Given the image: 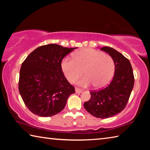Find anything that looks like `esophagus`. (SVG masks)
<instances>
[{"label": "esophagus", "mask_w": 150, "mask_h": 150, "mask_svg": "<svg viewBox=\"0 0 150 150\" xmlns=\"http://www.w3.org/2000/svg\"><path fill=\"white\" fill-rule=\"evenodd\" d=\"M75 93H81L83 92V90L82 89H80V88H79L77 87L75 88Z\"/></svg>", "instance_id": "34e87169"}]
</instances>
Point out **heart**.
Segmentation results:
<instances>
[{"mask_svg": "<svg viewBox=\"0 0 150 150\" xmlns=\"http://www.w3.org/2000/svg\"><path fill=\"white\" fill-rule=\"evenodd\" d=\"M62 69L70 83H74L83 74L86 76L77 81V85L88 87L93 84L96 88L105 87L112 79L115 72V61L110 55L91 48L76 52L74 59L65 58Z\"/></svg>", "mask_w": 150, "mask_h": 150, "instance_id": "b5f03b06", "label": "heart"}]
</instances>
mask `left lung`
Instances as JSON below:
<instances>
[{"mask_svg":"<svg viewBox=\"0 0 150 150\" xmlns=\"http://www.w3.org/2000/svg\"><path fill=\"white\" fill-rule=\"evenodd\" d=\"M109 54L115 63V72L107 87L91 91V98L84 103L85 110L96 118L112 117L126 107L134 84L133 70L130 61L110 47L100 49Z\"/></svg>","mask_w":150,"mask_h":150,"instance_id":"left-lung-1","label":"left lung"}]
</instances>
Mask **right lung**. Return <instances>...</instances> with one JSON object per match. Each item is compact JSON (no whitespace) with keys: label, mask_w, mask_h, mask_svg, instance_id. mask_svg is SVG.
<instances>
[{"label":"right lung","mask_w":150,"mask_h":150,"mask_svg":"<svg viewBox=\"0 0 150 150\" xmlns=\"http://www.w3.org/2000/svg\"><path fill=\"white\" fill-rule=\"evenodd\" d=\"M77 47L57 44L42 45L34 50L22 63L18 88L24 103L34 115L48 117L64 108L67 98L75 93L66 79L62 62Z\"/></svg>","instance_id":"right-lung-1"}]
</instances>
